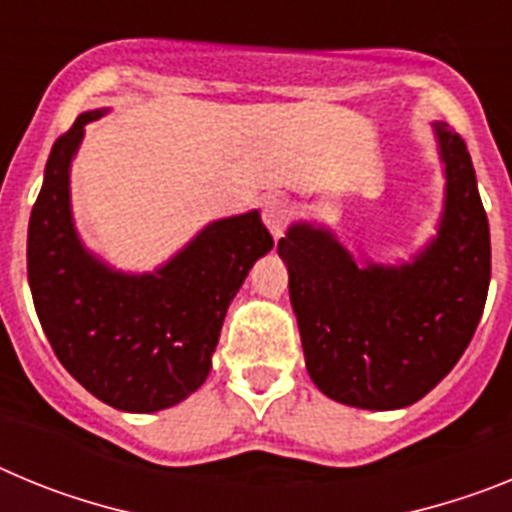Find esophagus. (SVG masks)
<instances>
[{
    "label": "esophagus",
    "instance_id": "esophagus-1",
    "mask_svg": "<svg viewBox=\"0 0 512 512\" xmlns=\"http://www.w3.org/2000/svg\"><path fill=\"white\" fill-rule=\"evenodd\" d=\"M261 217H264V223H266V228L271 230V235H274V238H279V235L284 233V228H287L289 205L282 200V197H269V200L264 202Z\"/></svg>",
    "mask_w": 512,
    "mask_h": 512
}]
</instances>
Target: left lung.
I'll list each match as a JSON object with an SVG mask.
<instances>
[{
  "label": "left lung",
  "mask_w": 512,
  "mask_h": 512,
  "mask_svg": "<svg viewBox=\"0 0 512 512\" xmlns=\"http://www.w3.org/2000/svg\"><path fill=\"white\" fill-rule=\"evenodd\" d=\"M446 164L438 238L413 264L356 266L325 230L292 225L289 269L307 372L330 400L366 410L413 405L467 351L490 289V225L459 133L436 122Z\"/></svg>",
  "instance_id": "1"
}]
</instances>
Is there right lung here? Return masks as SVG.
I'll return each mask as SVG.
<instances>
[{
  "label": "right lung",
  "instance_id": "1",
  "mask_svg": "<svg viewBox=\"0 0 512 512\" xmlns=\"http://www.w3.org/2000/svg\"><path fill=\"white\" fill-rule=\"evenodd\" d=\"M97 117L84 112L53 143L30 212L27 279L66 372L112 408L156 413L200 390L230 300L274 238L253 210L207 225L156 274L107 269L84 251L69 207L71 158Z\"/></svg>",
  "mask_w": 512,
  "mask_h": 512
}]
</instances>
